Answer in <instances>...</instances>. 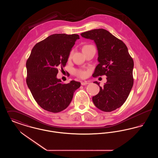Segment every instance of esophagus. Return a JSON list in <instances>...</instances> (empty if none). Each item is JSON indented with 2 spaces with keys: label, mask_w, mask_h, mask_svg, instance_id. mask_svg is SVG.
I'll use <instances>...</instances> for the list:
<instances>
[{
  "label": "esophagus",
  "mask_w": 158,
  "mask_h": 158,
  "mask_svg": "<svg viewBox=\"0 0 158 158\" xmlns=\"http://www.w3.org/2000/svg\"><path fill=\"white\" fill-rule=\"evenodd\" d=\"M89 83L88 82H86V81H84V82H81V85H88Z\"/></svg>",
  "instance_id": "34e87169"
}]
</instances>
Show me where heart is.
Wrapping results in <instances>:
<instances>
[{
	"label": "heart",
	"mask_w": 158,
	"mask_h": 158,
	"mask_svg": "<svg viewBox=\"0 0 158 158\" xmlns=\"http://www.w3.org/2000/svg\"><path fill=\"white\" fill-rule=\"evenodd\" d=\"M91 45H85L83 47L82 50L89 47ZM73 55V51L70 52V53L69 55V58H71L72 56ZM75 73L76 76H77L78 77H80L81 78H84L86 76H87V72L86 70H76L75 71Z\"/></svg>",
	"instance_id": "obj_1"
}]
</instances>
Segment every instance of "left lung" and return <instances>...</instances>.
I'll list each match as a JSON object with an SVG mask.
<instances>
[{"label":"left lung","mask_w":158,"mask_h":158,"mask_svg":"<svg viewBox=\"0 0 158 158\" xmlns=\"http://www.w3.org/2000/svg\"><path fill=\"white\" fill-rule=\"evenodd\" d=\"M82 37L94 41L98 50L99 64L94 77L106 75V82L99 86V92L92 97L95 105L104 112L120 108L126 101L133 85L134 61L126 44L104 29L83 32Z\"/></svg>","instance_id":"obj_1"}]
</instances>
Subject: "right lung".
Masks as SVG:
<instances>
[{"instance_id":"add662e5","label":"right lung","mask_w":158,"mask_h":158,"mask_svg":"<svg viewBox=\"0 0 158 158\" xmlns=\"http://www.w3.org/2000/svg\"><path fill=\"white\" fill-rule=\"evenodd\" d=\"M77 34H55L38 43L26 63V82L31 92L42 108L57 113L65 110L81 83L72 81L63 83L57 78L58 69L66 64Z\"/></svg>"}]
</instances>
